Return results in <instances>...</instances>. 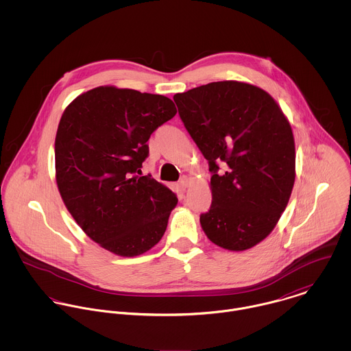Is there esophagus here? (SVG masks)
<instances>
[{"mask_svg": "<svg viewBox=\"0 0 351 351\" xmlns=\"http://www.w3.org/2000/svg\"><path fill=\"white\" fill-rule=\"evenodd\" d=\"M189 184H191V177L182 176L181 180H180V186H181L182 189H186V188L189 186Z\"/></svg>", "mask_w": 351, "mask_h": 351, "instance_id": "obj_1", "label": "esophagus"}]
</instances>
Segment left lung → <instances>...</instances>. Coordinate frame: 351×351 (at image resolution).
Returning a JSON list of instances; mask_svg holds the SVG:
<instances>
[{"instance_id": "8db88e82", "label": "left lung", "mask_w": 351, "mask_h": 351, "mask_svg": "<svg viewBox=\"0 0 351 351\" xmlns=\"http://www.w3.org/2000/svg\"><path fill=\"white\" fill-rule=\"evenodd\" d=\"M173 99L212 173V204L200 215L205 235L226 250L254 247L273 231L293 189L288 119L267 92L246 82H210Z\"/></svg>"}]
</instances>
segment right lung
Wrapping results in <instances>:
<instances>
[{
    "instance_id": "obj_1",
    "label": "right lung",
    "mask_w": 351,
    "mask_h": 351,
    "mask_svg": "<svg viewBox=\"0 0 351 351\" xmlns=\"http://www.w3.org/2000/svg\"><path fill=\"white\" fill-rule=\"evenodd\" d=\"M177 113L160 95L99 86L64 109L55 138L60 197L101 247L136 256L163 237L177 196L141 174L151 134Z\"/></svg>"
}]
</instances>
